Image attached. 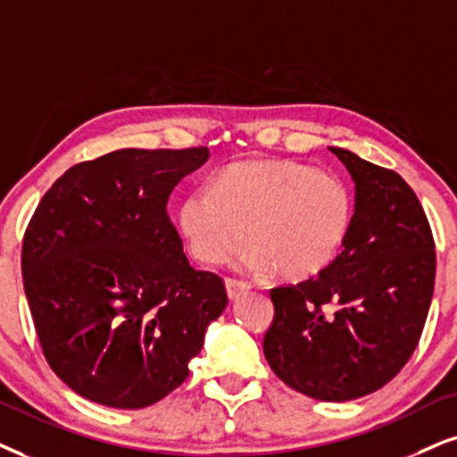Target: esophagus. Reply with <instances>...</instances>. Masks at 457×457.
<instances>
[{
    "label": "esophagus",
    "mask_w": 457,
    "mask_h": 457,
    "mask_svg": "<svg viewBox=\"0 0 457 457\" xmlns=\"http://www.w3.org/2000/svg\"><path fill=\"white\" fill-rule=\"evenodd\" d=\"M225 288H228V297L236 302V299H240L242 295H246L248 291H251V285L248 282H242V280H232L228 278L225 280Z\"/></svg>",
    "instance_id": "1"
}]
</instances>
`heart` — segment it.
Wrapping results in <instances>:
<instances>
[{
  "mask_svg": "<svg viewBox=\"0 0 457 457\" xmlns=\"http://www.w3.org/2000/svg\"><path fill=\"white\" fill-rule=\"evenodd\" d=\"M352 223V195L333 172L291 160L228 166L179 202L177 228L195 262L221 265L245 238L238 268L278 270L285 280L319 276L342 251Z\"/></svg>",
  "mask_w": 457,
  "mask_h": 457,
  "instance_id": "heart-1",
  "label": "heart"
}]
</instances>
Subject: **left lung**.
I'll list each match as a JSON object with an SVG mask.
<instances>
[{"label": "left lung", "instance_id": "1", "mask_svg": "<svg viewBox=\"0 0 457 457\" xmlns=\"http://www.w3.org/2000/svg\"><path fill=\"white\" fill-rule=\"evenodd\" d=\"M354 181V215L335 262L316 278L271 288L263 354L287 386L342 403L379 390L420 342L436 253L418 195L395 170L328 147Z\"/></svg>", "mask_w": 457, "mask_h": 457}]
</instances>
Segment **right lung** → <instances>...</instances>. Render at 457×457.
<instances>
[{"instance_id": "obj_1", "label": "right lung", "mask_w": 457, "mask_h": 457, "mask_svg": "<svg viewBox=\"0 0 457 457\" xmlns=\"http://www.w3.org/2000/svg\"><path fill=\"white\" fill-rule=\"evenodd\" d=\"M209 149H118L69 169L22 240V282L44 356L79 396L143 409L179 388L223 280L189 265L166 204Z\"/></svg>"}]
</instances>
